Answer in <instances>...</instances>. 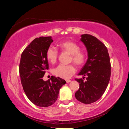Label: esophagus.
<instances>
[{
  "mask_svg": "<svg viewBox=\"0 0 129 129\" xmlns=\"http://www.w3.org/2000/svg\"><path fill=\"white\" fill-rule=\"evenodd\" d=\"M71 81V80H66V82H67V83H69V82H70Z\"/></svg>",
  "mask_w": 129,
  "mask_h": 129,
  "instance_id": "34e87169",
  "label": "esophagus"
}]
</instances>
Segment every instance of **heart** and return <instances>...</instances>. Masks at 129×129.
I'll return each instance as SVG.
<instances>
[{"label":"heart","mask_w":129,"mask_h":129,"mask_svg":"<svg viewBox=\"0 0 129 129\" xmlns=\"http://www.w3.org/2000/svg\"><path fill=\"white\" fill-rule=\"evenodd\" d=\"M60 49L71 54V61L78 67L82 66L86 60V53L84 51H80V47L73 41H66L58 44ZM46 57L49 61L54 64L58 57V51L53 47H49L47 50ZM76 72V68L72 64L59 65L53 71L54 75L64 79H68Z\"/></svg>","instance_id":"heart-1"}]
</instances>
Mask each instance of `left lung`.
I'll return each mask as SVG.
<instances>
[{"label": "left lung", "mask_w": 129, "mask_h": 129, "mask_svg": "<svg viewBox=\"0 0 129 129\" xmlns=\"http://www.w3.org/2000/svg\"><path fill=\"white\" fill-rule=\"evenodd\" d=\"M81 37L88 58L78 75L87 77L86 81H84V78H76L80 88L75 97L83 104H90L99 100L106 90L110 78V60L108 49L97 38L88 34Z\"/></svg>", "instance_id": "8db88e82"}]
</instances>
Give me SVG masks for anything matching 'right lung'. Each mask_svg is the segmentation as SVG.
I'll use <instances>...</instances> for the list:
<instances>
[{
    "mask_svg": "<svg viewBox=\"0 0 129 129\" xmlns=\"http://www.w3.org/2000/svg\"><path fill=\"white\" fill-rule=\"evenodd\" d=\"M53 41L51 36L35 39L21 56L19 73L24 91L30 102L40 107L53 105L60 88L66 83L64 79L54 76L46 81L43 79L49 69L47 50Z\"/></svg>",
    "mask_w": 129,
    "mask_h": 129,
    "instance_id": "right-lung-1",
    "label": "right lung"
}]
</instances>
